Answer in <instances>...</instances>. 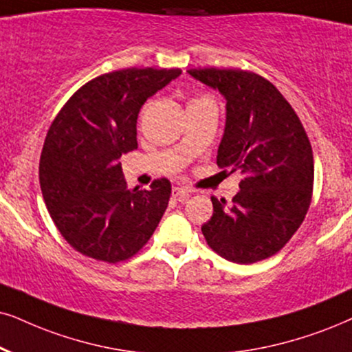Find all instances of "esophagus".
<instances>
[{"instance_id": "obj_1", "label": "esophagus", "mask_w": 352, "mask_h": 352, "mask_svg": "<svg viewBox=\"0 0 352 352\" xmlns=\"http://www.w3.org/2000/svg\"><path fill=\"white\" fill-rule=\"evenodd\" d=\"M190 193L191 191L186 186H173L172 188V197L179 199V201H185L190 197Z\"/></svg>"}]
</instances>
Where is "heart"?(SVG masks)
<instances>
[{"label":"heart","mask_w":352,"mask_h":352,"mask_svg":"<svg viewBox=\"0 0 352 352\" xmlns=\"http://www.w3.org/2000/svg\"><path fill=\"white\" fill-rule=\"evenodd\" d=\"M199 100H204V99H199ZM193 102H195V100H193Z\"/></svg>","instance_id":"b5f03b06"}]
</instances>
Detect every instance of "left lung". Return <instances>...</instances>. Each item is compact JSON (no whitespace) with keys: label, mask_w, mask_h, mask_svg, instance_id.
Returning <instances> with one entry per match:
<instances>
[{"label":"left lung","mask_w":352,"mask_h":352,"mask_svg":"<svg viewBox=\"0 0 352 352\" xmlns=\"http://www.w3.org/2000/svg\"><path fill=\"white\" fill-rule=\"evenodd\" d=\"M226 99V126L217 166L240 168V191L211 197L212 217L203 224L208 245L226 260L250 265L273 256L309 211L314 154L299 117L265 78L242 69H188Z\"/></svg>","instance_id":"obj_1"}]
</instances>
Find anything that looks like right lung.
I'll return each mask as SVG.
<instances>
[{
  "label": "right lung",
  "mask_w": 352,
  "mask_h": 352,
  "mask_svg": "<svg viewBox=\"0 0 352 352\" xmlns=\"http://www.w3.org/2000/svg\"><path fill=\"white\" fill-rule=\"evenodd\" d=\"M182 69L102 74L66 102L47 133L38 179L53 222L74 250L117 263L146 245L166 212L170 182L128 190L122 154L138 148L141 107Z\"/></svg>",
  "instance_id": "1"
}]
</instances>
